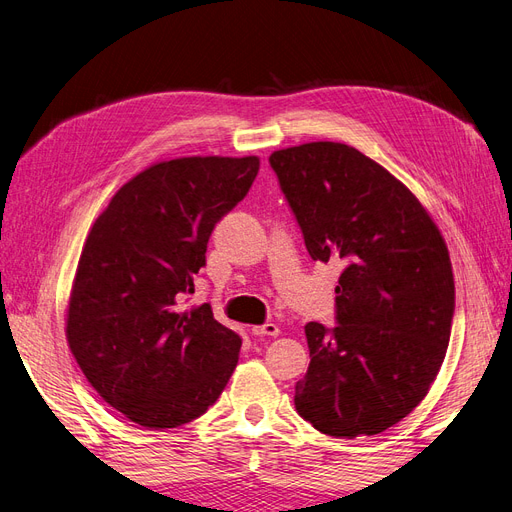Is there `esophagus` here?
Segmentation results:
<instances>
[{
	"label": "esophagus",
	"instance_id": "esophagus-1",
	"mask_svg": "<svg viewBox=\"0 0 512 512\" xmlns=\"http://www.w3.org/2000/svg\"><path fill=\"white\" fill-rule=\"evenodd\" d=\"M251 333H253V335H278L280 329H278V325H274V323H266V325H255V327H251Z\"/></svg>",
	"mask_w": 512,
	"mask_h": 512
}]
</instances>
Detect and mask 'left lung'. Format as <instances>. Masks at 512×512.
Masks as SVG:
<instances>
[{
  "mask_svg": "<svg viewBox=\"0 0 512 512\" xmlns=\"http://www.w3.org/2000/svg\"><path fill=\"white\" fill-rule=\"evenodd\" d=\"M314 261L337 259V327L306 325L295 409L323 434H380L418 407L449 346L456 287L447 244L384 166L333 141L270 156Z\"/></svg>",
  "mask_w": 512,
  "mask_h": 512,
  "instance_id": "obj_1",
  "label": "left lung"
}]
</instances>
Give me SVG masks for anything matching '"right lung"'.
Masks as SVG:
<instances>
[{"instance_id": "1", "label": "right lung", "mask_w": 512, "mask_h": 512, "mask_svg": "<svg viewBox=\"0 0 512 512\" xmlns=\"http://www.w3.org/2000/svg\"><path fill=\"white\" fill-rule=\"evenodd\" d=\"M257 156L151 164L90 227L67 308V344L103 401L145 428L192 422L223 392L242 339L208 304L183 310L215 223L249 194Z\"/></svg>"}]
</instances>
